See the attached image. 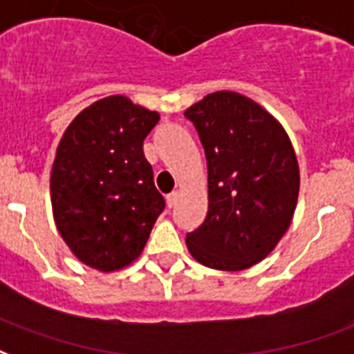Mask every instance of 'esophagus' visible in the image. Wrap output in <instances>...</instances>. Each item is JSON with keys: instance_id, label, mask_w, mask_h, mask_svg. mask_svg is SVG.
Returning <instances> with one entry per match:
<instances>
[{"instance_id": "obj_1", "label": "esophagus", "mask_w": 354, "mask_h": 354, "mask_svg": "<svg viewBox=\"0 0 354 354\" xmlns=\"http://www.w3.org/2000/svg\"><path fill=\"white\" fill-rule=\"evenodd\" d=\"M178 197H180V193H178V191H174V193H170L169 197H167V206H169V208H172V206H174V204L178 203Z\"/></svg>"}]
</instances>
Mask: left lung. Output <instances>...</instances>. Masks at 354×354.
I'll list each match as a JSON object with an SVG mask.
<instances>
[{
	"label": "left lung",
	"instance_id": "8db88e82",
	"mask_svg": "<svg viewBox=\"0 0 354 354\" xmlns=\"http://www.w3.org/2000/svg\"><path fill=\"white\" fill-rule=\"evenodd\" d=\"M184 116L208 165V212L187 232V250L214 270H245L270 255L292 221L300 191L295 148L270 112L236 91L210 93Z\"/></svg>",
	"mask_w": 354,
	"mask_h": 354
}]
</instances>
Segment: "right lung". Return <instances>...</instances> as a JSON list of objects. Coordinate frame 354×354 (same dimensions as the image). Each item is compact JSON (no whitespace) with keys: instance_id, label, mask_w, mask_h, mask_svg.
Segmentation results:
<instances>
[{"instance_id":"add662e5","label":"right lung","mask_w":354,"mask_h":354,"mask_svg":"<svg viewBox=\"0 0 354 354\" xmlns=\"http://www.w3.org/2000/svg\"><path fill=\"white\" fill-rule=\"evenodd\" d=\"M159 114L111 95L84 109L57 144L50 174L54 221L80 263L114 272L142 253L165 208L142 151Z\"/></svg>"}]
</instances>
